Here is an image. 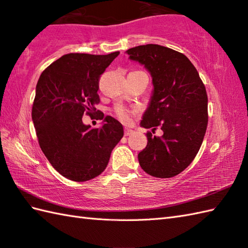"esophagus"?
<instances>
[{
    "label": "esophagus",
    "mask_w": 248,
    "mask_h": 248,
    "mask_svg": "<svg viewBox=\"0 0 248 248\" xmlns=\"http://www.w3.org/2000/svg\"><path fill=\"white\" fill-rule=\"evenodd\" d=\"M133 133V131L132 130H131V129H124V135L125 136H129V135H131V134H132Z\"/></svg>",
    "instance_id": "obj_1"
}]
</instances>
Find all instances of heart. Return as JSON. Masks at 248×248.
Returning a JSON list of instances; mask_svg holds the SVG:
<instances>
[{"instance_id": "heart-1", "label": "heart", "mask_w": 248, "mask_h": 248, "mask_svg": "<svg viewBox=\"0 0 248 248\" xmlns=\"http://www.w3.org/2000/svg\"><path fill=\"white\" fill-rule=\"evenodd\" d=\"M115 113H116V115H117V117L121 121H124V123H128V121L130 120L131 114L133 113V110L119 105V107H117V108H115Z\"/></svg>"}]
</instances>
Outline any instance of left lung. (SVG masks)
<instances>
[{
  "instance_id": "8db88e82",
  "label": "left lung",
  "mask_w": 248,
  "mask_h": 248,
  "mask_svg": "<svg viewBox=\"0 0 248 248\" xmlns=\"http://www.w3.org/2000/svg\"><path fill=\"white\" fill-rule=\"evenodd\" d=\"M150 72L154 84L149 107L140 125L146 148L139 154L140 167L150 176L171 178L191 164L208 125V96L198 71L187 57L166 46L145 45L127 51ZM157 126L162 137L152 136Z\"/></svg>"
}]
</instances>
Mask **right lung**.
Wrapping results in <instances>:
<instances>
[{
  "mask_svg": "<svg viewBox=\"0 0 248 248\" xmlns=\"http://www.w3.org/2000/svg\"><path fill=\"white\" fill-rule=\"evenodd\" d=\"M119 52L69 53L44 70L37 83L31 119L41 150L62 176L83 182L99 176L124 136L118 120L94 108L99 80ZM84 113L105 120L101 128L82 124Z\"/></svg>",
  "mask_w": 248,
  "mask_h": 248,
  "instance_id": "right-lung-1",
  "label": "right lung"
}]
</instances>
